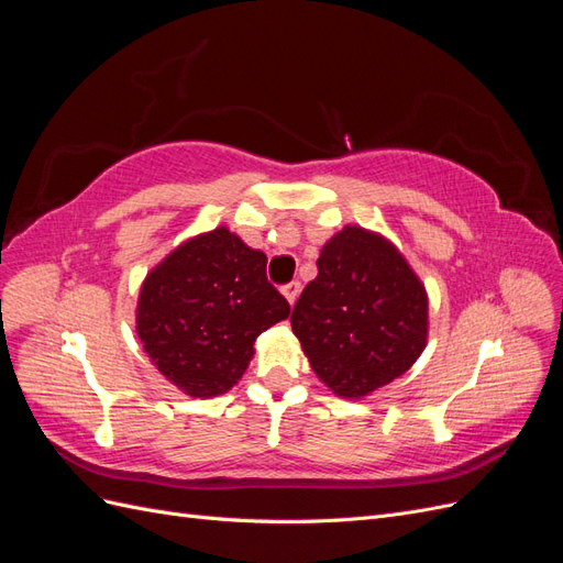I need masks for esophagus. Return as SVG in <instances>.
Returning <instances> with one entry per match:
<instances>
[{
    "label": "esophagus",
    "mask_w": 563,
    "mask_h": 563,
    "mask_svg": "<svg viewBox=\"0 0 563 563\" xmlns=\"http://www.w3.org/2000/svg\"><path fill=\"white\" fill-rule=\"evenodd\" d=\"M282 294H284V298L288 300V302H296L298 300V294H300V282H291V284H284L282 286Z\"/></svg>",
    "instance_id": "34e87169"
}]
</instances>
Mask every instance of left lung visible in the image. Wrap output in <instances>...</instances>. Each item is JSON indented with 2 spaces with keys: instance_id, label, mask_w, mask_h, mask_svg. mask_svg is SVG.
Masks as SVG:
<instances>
[{
  "instance_id": "left-lung-1",
  "label": "left lung",
  "mask_w": 563,
  "mask_h": 563,
  "mask_svg": "<svg viewBox=\"0 0 563 563\" xmlns=\"http://www.w3.org/2000/svg\"><path fill=\"white\" fill-rule=\"evenodd\" d=\"M291 327L317 376L364 397L413 366L428 340V296L383 236L345 228L321 249Z\"/></svg>"
}]
</instances>
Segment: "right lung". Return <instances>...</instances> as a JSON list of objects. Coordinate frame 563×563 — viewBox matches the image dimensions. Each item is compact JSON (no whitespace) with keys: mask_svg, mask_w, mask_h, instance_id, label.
I'll return each mask as SVG.
<instances>
[{"mask_svg":"<svg viewBox=\"0 0 563 563\" xmlns=\"http://www.w3.org/2000/svg\"><path fill=\"white\" fill-rule=\"evenodd\" d=\"M265 267L263 251L218 228L150 272L135 329L162 376L190 397L223 395L242 378L255 338L291 312Z\"/></svg>","mask_w":563,"mask_h":563,"instance_id":"add662e5","label":"right lung"}]
</instances>
